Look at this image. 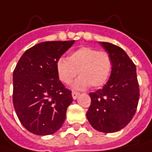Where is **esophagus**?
Listing matches in <instances>:
<instances>
[{
	"instance_id": "obj_1",
	"label": "esophagus",
	"mask_w": 152,
	"mask_h": 152,
	"mask_svg": "<svg viewBox=\"0 0 152 152\" xmlns=\"http://www.w3.org/2000/svg\"><path fill=\"white\" fill-rule=\"evenodd\" d=\"M79 94H80L79 92H74V91H72V99H76L78 98Z\"/></svg>"
}]
</instances>
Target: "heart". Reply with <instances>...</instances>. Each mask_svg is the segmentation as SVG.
Returning a JSON list of instances; mask_svg holds the SVG:
<instances>
[{
  "label": "heart",
  "mask_w": 152,
  "mask_h": 152,
  "mask_svg": "<svg viewBox=\"0 0 152 152\" xmlns=\"http://www.w3.org/2000/svg\"><path fill=\"white\" fill-rule=\"evenodd\" d=\"M113 67L111 56L104 51L91 47H81L72 52L67 60L60 58L56 63L60 80L70 84L77 76H80L73 84V88L82 90L89 86L100 87L108 80Z\"/></svg>",
  "instance_id": "b5f03b06"
}]
</instances>
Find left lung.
Wrapping results in <instances>:
<instances>
[{
	"label": "left lung",
	"mask_w": 152,
	"mask_h": 152,
	"mask_svg": "<svg viewBox=\"0 0 152 152\" xmlns=\"http://www.w3.org/2000/svg\"><path fill=\"white\" fill-rule=\"evenodd\" d=\"M99 44L111 56L112 72L102 89L89 93L91 105L86 117L95 130L112 133L125 127L135 115L139 86L136 66L125 51L112 43Z\"/></svg>",
	"instance_id": "left-lung-1"
}]
</instances>
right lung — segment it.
Listing matches in <instances>:
<instances>
[{
  "label": "right lung",
  "mask_w": 152,
  "mask_h": 152,
  "mask_svg": "<svg viewBox=\"0 0 152 152\" xmlns=\"http://www.w3.org/2000/svg\"><path fill=\"white\" fill-rule=\"evenodd\" d=\"M74 40L46 41L27 49L13 73V103L19 120L28 132L53 134L62 126L72 92L61 83L58 60Z\"/></svg>",
  "instance_id": "1"
}]
</instances>
